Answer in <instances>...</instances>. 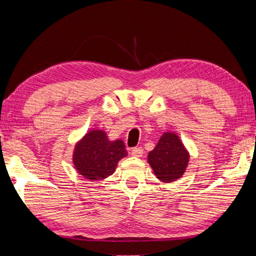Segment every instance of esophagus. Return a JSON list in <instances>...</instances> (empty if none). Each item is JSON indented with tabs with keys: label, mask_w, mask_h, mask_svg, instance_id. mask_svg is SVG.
<instances>
[{
	"label": "esophagus",
	"mask_w": 256,
	"mask_h": 256,
	"mask_svg": "<svg viewBox=\"0 0 256 256\" xmlns=\"http://www.w3.org/2000/svg\"><path fill=\"white\" fill-rule=\"evenodd\" d=\"M142 153H144V150L142 148V147H134V148L131 150V154L133 156L140 158L142 156Z\"/></svg>",
	"instance_id": "esophagus-1"
}]
</instances>
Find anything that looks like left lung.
I'll return each mask as SVG.
<instances>
[{"instance_id": "obj_1", "label": "left lung", "mask_w": 256, "mask_h": 256, "mask_svg": "<svg viewBox=\"0 0 256 256\" xmlns=\"http://www.w3.org/2000/svg\"><path fill=\"white\" fill-rule=\"evenodd\" d=\"M189 161V154L175 133L167 132L148 153V164L154 174L162 182H172L181 178Z\"/></svg>"}]
</instances>
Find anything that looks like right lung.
<instances>
[{
  "label": "right lung",
  "mask_w": 256,
  "mask_h": 256,
  "mask_svg": "<svg viewBox=\"0 0 256 256\" xmlns=\"http://www.w3.org/2000/svg\"><path fill=\"white\" fill-rule=\"evenodd\" d=\"M126 156L122 140L110 142L106 132L92 130L75 146L73 162L80 175L96 181L114 174L118 161Z\"/></svg>",
  "instance_id": "1"
}]
</instances>
